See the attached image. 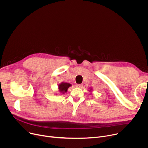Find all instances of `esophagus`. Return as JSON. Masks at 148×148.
Wrapping results in <instances>:
<instances>
[{
	"mask_svg": "<svg viewBox=\"0 0 148 148\" xmlns=\"http://www.w3.org/2000/svg\"><path fill=\"white\" fill-rule=\"evenodd\" d=\"M75 87H78V88H81L82 87V84H77Z\"/></svg>",
	"mask_w": 148,
	"mask_h": 148,
	"instance_id": "esophagus-1",
	"label": "esophagus"
}]
</instances>
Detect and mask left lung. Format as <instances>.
Segmentation results:
<instances>
[{
  "label": "left lung",
  "mask_w": 148,
  "mask_h": 148,
  "mask_svg": "<svg viewBox=\"0 0 148 148\" xmlns=\"http://www.w3.org/2000/svg\"><path fill=\"white\" fill-rule=\"evenodd\" d=\"M88 91H89V92H92V88L90 87V90H89Z\"/></svg>",
  "instance_id": "8db88e82"
}]
</instances>
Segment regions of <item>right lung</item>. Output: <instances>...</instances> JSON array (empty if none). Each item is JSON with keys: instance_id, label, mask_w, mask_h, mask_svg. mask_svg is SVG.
<instances>
[{"instance_id": "obj_1", "label": "right lung", "mask_w": 148, "mask_h": 148, "mask_svg": "<svg viewBox=\"0 0 148 148\" xmlns=\"http://www.w3.org/2000/svg\"><path fill=\"white\" fill-rule=\"evenodd\" d=\"M71 86V84L68 82H62L58 84V89L60 94H64L67 92L68 88Z\"/></svg>"}]
</instances>
